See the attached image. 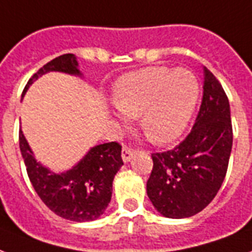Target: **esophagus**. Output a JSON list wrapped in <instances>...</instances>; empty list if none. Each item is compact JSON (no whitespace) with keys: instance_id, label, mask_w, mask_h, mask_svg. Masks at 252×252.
Returning a JSON list of instances; mask_svg holds the SVG:
<instances>
[{"instance_id":"1","label":"esophagus","mask_w":252,"mask_h":252,"mask_svg":"<svg viewBox=\"0 0 252 252\" xmlns=\"http://www.w3.org/2000/svg\"><path fill=\"white\" fill-rule=\"evenodd\" d=\"M134 153H136V151L130 149V148L124 147V148H123V151H122L123 161H124V162H128V161H130V160H132V157L134 156Z\"/></svg>"}]
</instances>
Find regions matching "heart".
Returning <instances> with one entry per match:
<instances>
[{"instance_id": "b5f03b06", "label": "heart", "mask_w": 252, "mask_h": 252, "mask_svg": "<svg viewBox=\"0 0 252 252\" xmlns=\"http://www.w3.org/2000/svg\"><path fill=\"white\" fill-rule=\"evenodd\" d=\"M199 97V80L188 68L147 67L123 76L113 101L116 118H140L148 139L156 144L177 140L194 113Z\"/></svg>"}]
</instances>
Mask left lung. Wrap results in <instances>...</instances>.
I'll list each match as a JSON object with an SVG mask.
<instances>
[{
    "mask_svg": "<svg viewBox=\"0 0 252 252\" xmlns=\"http://www.w3.org/2000/svg\"><path fill=\"white\" fill-rule=\"evenodd\" d=\"M233 148L230 104L220 83L203 67V96L193 129L178 147L153 153L147 194L166 218H189L214 199Z\"/></svg>",
    "mask_w": 252,
    "mask_h": 252,
    "instance_id": "obj_1",
    "label": "left lung"
}]
</instances>
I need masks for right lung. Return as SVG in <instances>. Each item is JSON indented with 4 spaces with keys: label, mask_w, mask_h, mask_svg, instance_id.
I'll return each mask as SVG.
<instances>
[{
    "label": "right lung",
    "mask_w": 252,
    "mask_h": 252,
    "mask_svg": "<svg viewBox=\"0 0 252 252\" xmlns=\"http://www.w3.org/2000/svg\"><path fill=\"white\" fill-rule=\"evenodd\" d=\"M74 54L55 58L29 79V87L47 72H64L83 76ZM19 149L26 165L32 188L50 210L74 222L95 220L104 213L112 197L113 178L122 168V147L118 143H104L92 147L80 161L68 170L57 173L35 160L22 129H19Z\"/></svg>",
    "instance_id": "1"
}]
</instances>
